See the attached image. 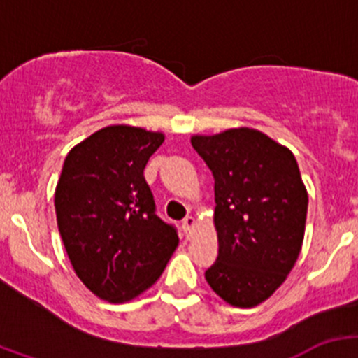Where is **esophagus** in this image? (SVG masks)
<instances>
[{
    "instance_id": "esophagus-1",
    "label": "esophagus",
    "mask_w": 358,
    "mask_h": 358,
    "mask_svg": "<svg viewBox=\"0 0 358 358\" xmlns=\"http://www.w3.org/2000/svg\"><path fill=\"white\" fill-rule=\"evenodd\" d=\"M196 225H197V222L194 216H187V218L182 222V229H183V232H185L187 239H190V237H192L194 230H196Z\"/></svg>"
}]
</instances>
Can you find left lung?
<instances>
[{
    "instance_id": "1",
    "label": "left lung",
    "mask_w": 358,
    "mask_h": 358,
    "mask_svg": "<svg viewBox=\"0 0 358 358\" xmlns=\"http://www.w3.org/2000/svg\"><path fill=\"white\" fill-rule=\"evenodd\" d=\"M190 142L215 176L218 258L206 280L229 305L251 308L279 289L301 251L308 194L298 162L252 128Z\"/></svg>"
}]
</instances>
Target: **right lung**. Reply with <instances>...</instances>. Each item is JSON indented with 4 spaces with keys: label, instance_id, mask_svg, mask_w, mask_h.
<instances>
[{
    "label": "right lung",
    "instance_id": "right-lung-1",
    "mask_svg": "<svg viewBox=\"0 0 358 358\" xmlns=\"http://www.w3.org/2000/svg\"><path fill=\"white\" fill-rule=\"evenodd\" d=\"M162 142L161 131L112 124L72 147L64 161L55 189L60 237L76 275L109 303L149 289L178 248L143 176Z\"/></svg>",
    "mask_w": 358,
    "mask_h": 358
}]
</instances>
